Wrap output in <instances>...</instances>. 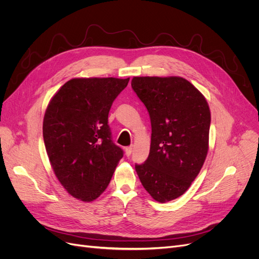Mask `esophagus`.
I'll list each match as a JSON object with an SVG mask.
<instances>
[{
  "label": "esophagus",
  "instance_id": "esophagus-1",
  "mask_svg": "<svg viewBox=\"0 0 259 259\" xmlns=\"http://www.w3.org/2000/svg\"><path fill=\"white\" fill-rule=\"evenodd\" d=\"M124 152H126L127 157H130L131 154H132V146H128V147L124 148Z\"/></svg>",
  "mask_w": 259,
  "mask_h": 259
}]
</instances>
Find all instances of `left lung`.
I'll list each match as a JSON object with an SVG mask.
<instances>
[{"label":"left lung","instance_id":"obj_1","mask_svg":"<svg viewBox=\"0 0 259 259\" xmlns=\"http://www.w3.org/2000/svg\"><path fill=\"white\" fill-rule=\"evenodd\" d=\"M131 86L151 122L149 156L136 170L150 196L166 203L183 195L203 167L209 148V105L181 76H135Z\"/></svg>","mask_w":259,"mask_h":259}]
</instances>
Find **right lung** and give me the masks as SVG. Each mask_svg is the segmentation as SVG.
<instances>
[{
  "mask_svg": "<svg viewBox=\"0 0 259 259\" xmlns=\"http://www.w3.org/2000/svg\"><path fill=\"white\" fill-rule=\"evenodd\" d=\"M127 79L74 78L48 104L42 135L55 176L71 196L93 202L109 186L122 150L111 139L109 112Z\"/></svg>",
  "mask_w": 259,
  "mask_h": 259,
  "instance_id": "right-lung-1",
  "label": "right lung"
}]
</instances>
